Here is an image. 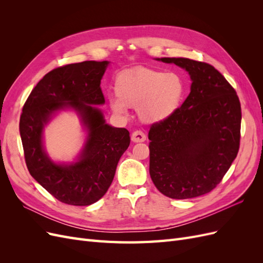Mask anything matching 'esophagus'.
<instances>
[{
    "mask_svg": "<svg viewBox=\"0 0 263 263\" xmlns=\"http://www.w3.org/2000/svg\"><path fill=\"white\" fill-rule=\"evenodd\" d=\"M146 134L141 130L134 132L132 135V140L134 142H144L146 140Z\"/></svg>",
    "mask_w": 263,
    "mask_h": 263,
    "instance_id": "obj_1",
    "label": "esophagus"
}]
</instances>
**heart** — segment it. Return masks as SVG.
Listing matches in <instances>:
<instances>
[{
  "instance_id": "1",
  "label": "heart",
  "mask_w": 263,
  "mask_h": 263,
  "mask_svg": "<svg viewBox=\"0 0 263 263\" xmlns=\"http://www.w3.org/2000/svg\"><path fill=\"white\" fill-rule=\"evenodd\" d=\"M116 98L108 100L114 113L126 114V107L137 108L142 122L160 123L171 117L181 105L184 83L176 73L149 68L119 72L114 81Z\"/></svg>"
}]
</instances>
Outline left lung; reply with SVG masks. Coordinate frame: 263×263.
Segmentation results:
<instances>
[{"mask_svg": "<svg viewBox=\"0 0 263 263\" xmlns=\"http://www.w3.org/2000/svg\"><path fill=\"white\" fill-rule=\"evenodd\" d=\"M185 69L191 92L171 117L151 125L149 173L170 198L185 200L216 187L237 157L241 107L218 70L187 58H157Z\"/></svg>", "mask_w": 263, "mask_h": 263, "instance_id": "left-lung-1", "label": "left lung"}]
</instances>
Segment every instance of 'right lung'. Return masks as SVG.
Returning a JSON list of instances; mask_svg holds the SVG:
<instances>
[{"mask_svg":"<svg viewBox=\"0 0 263 263\" xmlns=\"http://www.w3.org/2000/svg\"><path fill=\"white\" fill-rule=\"evenodd\" d=\"M108 61H83L51 70L37 83L23 106L20 133L27 169L58 201L76 206L99 201L112 184L117 163L130 144L129 132L105 123L94 105L104 104L101 80ZM72 108L88 132L77 163L59 165L45 154L44 125L61 109Z\"/></svg>","mask_w":263,"mask_h":263,"instance_id":"add662e5","label":"right lung"}]
</instances>
